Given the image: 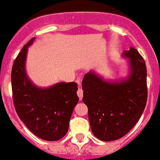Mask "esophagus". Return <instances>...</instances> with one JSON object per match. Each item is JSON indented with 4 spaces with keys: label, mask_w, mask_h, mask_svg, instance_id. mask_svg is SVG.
Wrapping results in <instances>:
<instances>
[{
    "label": "esophagus",
    "mask_w": 160,
    "mask_h": 160,
    "mask_svg": "<svg viewBox=\"0 0 160 160\" xmlns=\"http://www.w3.org/2000/svg\"><path fill=\"white\" fill-rule=\"evenodd\" d=\"M77 95H78V97H79V98L81 100V99H82V98H83V89L81 88H78Z\"/></svg>",
    "instance_id": "esophagus-1"
}]
</instances>
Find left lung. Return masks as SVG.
<instances>
[{
	"label": "left lung",
	"mask_w": 160,
	"mask_h": 160,
	"mask_svg": "<svg viewBox=\"0 0 160 160\" xmlns=\"http://www.w3.org/2000/svg\"><path fill=\"white\" fill-rule=\"evenodd\" d=\"M129 58L128 79L108 82L96 74H85L82 81L83 102L88 107L92 133L99 140L111 142L128 133L139 120L147 101L146 67L135 48L123 52Z\"/></svg>",
	"instance_id": "8db88e82"
}]
</instances>
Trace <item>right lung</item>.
Here are the masks:
<instances>
[{
  "label": "right lung",
  "mask_w": 160,
  "mask_h": 160,
  "mask_svg": "<svg viewBox=\"0 0 160 160\" xmlns=\"http://www.w3.org/2000/svg\"><path fill=\"white\" fill-rule=\"evenodd\" d=\"M22 47L11 72L13 102L18 117L31 132L45 141H58L68 132L74 107L79 102L76 82L58 83L50 88H37L25 72L28 47Z\"/></svg>",
  "instance_id": "1"
}]
</instances>
